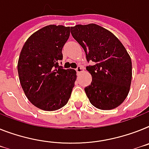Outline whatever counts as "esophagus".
Masks as SVG:
<instances>
[{"mask_svg": "<svg viewBox=\"0 0 149 149\" xmlns=\"http://www.w3.org/2000/svg\"><path fill=\"white\" fill-rule=\"evenodd\" d=\"M76 70L77 71V72H82L84 71V69L82 68L81 66H78V67H77V68L76 69Z\"/></svg>", "mask_w": 149, "mask_h": 149, "instance_id": "obj_1", "label": "esophagus"}]
</instances>
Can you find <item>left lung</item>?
<instances>
[{
	"label": "left lung",
	"mask_w": 149,
	"mask_h": 149,
	"mask_svg": "<svg viewBox=\"0 0 149 149\" xmlns=\"http://www.w3.org/2000/svg\"><path fill=\"white\" fill-rule=\"evenodd\" d=\"M71 34L84 49L86 67L92 75L85 88L90 103L100 110L114 109L124 102L130 89L132 61L123 45L109 30L95 23L71 27Z\"/></svg>",
	"instance_id": "obj_1"
}]
</instances>
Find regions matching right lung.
<instances>
[{
  "mask_svg": "<svg viewBox=\"0 0 149 149\" xmlns=\"http://www.w3.org/2000/svg\"><path fill=\"white\" fill-rule=\"evenodd\" d=\"M70 27L49 25L29 37L21 50L17 70L23 92L31 103L46 111H57L70 98L77 71L62 69V48Z\"/></svg>",
  "mask_w": 149,
  "mask_h": 149,
  "instance_id": "obj_1",
  "label": "right lung"
}]
</instances>
